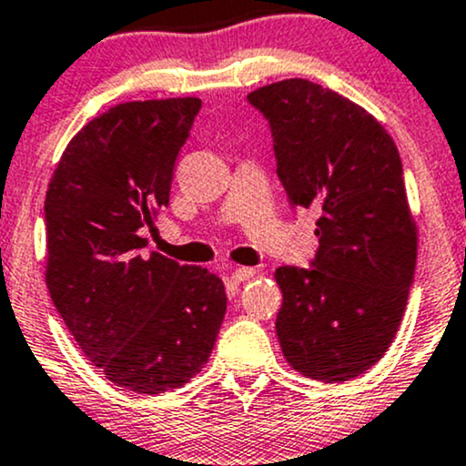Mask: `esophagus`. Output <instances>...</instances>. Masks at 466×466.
<instances>
[{
	"label": "esophagus",
	"instance_id": "1",
	"mask_svg": "<svg viewBox=\"0 0 466 466\" xmlns=\"http://www.w3.org/2000/svg\"><path fill=\"white\" fill-rule=\"evenodd\" d=\"M258 275V270L255 268H247V266H242V268H235L231 273V279L235 281V284H242V281L250 279V277Z\"/></svg>",
	"mask_w": 466,
	"mask_h": 466
}]
</instances>
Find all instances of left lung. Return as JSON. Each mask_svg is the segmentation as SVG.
Returning a JSON list of instances; mask_svg holds the SVG:
<instances>
[{"label":"left lung","instance_id":"obj_1","mask_svg":"<svg viewBox=\"0 0 466 466\" xmlns=\"http://www.w3.org/2000/svg\"><path fill=\"white\" fill-rule=\"evenodd\" d=\"M270 120L290 202L319 213L312 268L275 270V330L295 372L343 383L380 360L414 281L418 227L399 149L368 109L306 78L248 94Z\"/></svg>","mask_w":466,"mask_h":466}]
</instances>
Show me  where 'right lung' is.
Here are the masks:
<instances>
[{
    "mask_svg": "<svg viewBox=\"0 0 466 466\" xmlns=\"http://www.w3.org/2000/svg\"><path fill=\"white\" fill-rule=\"evenodd\" d=\"M202 101H129L92 118L46 191V286L78 348L138 394L182 388L205 368L227 290L202 266L138 255L169 205L174 165Z\"/></svg>",
    "mask_w": 466,
    "mask_h": 466,
    "instance_id": "obj_1",
    "label": "right lung"
}]
</instances>
